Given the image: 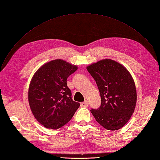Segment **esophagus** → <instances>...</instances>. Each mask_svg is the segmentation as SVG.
<instances>
[{
  "mask_svg": "<svg viewBox=\"0 0 160 160\" xmlns=\"http://www.w3.org/2000/svg\"><path fill=\"white\" fill-rule=\"evenodd\" d=\"M89 106V103L88 101H85L81 103V107H88Z\"/></svg>",
  "mask_w": 160,
  "mask_h": 160,
  "instance_id": "obj_1",
  "label": "esophagus"
}]
</instances>
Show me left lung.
<instances>
[{
  "label": "left lung",
  "mask_w": 160,
  "mask_h": 160,
  "mask_svg": "<svg viewBox=\"0 0 160 160\" xmlns=\"http://www.w3.org/2000/svg\"><path fill=\"white\" fill-rule=\"evenodd\" d=\"M99 89L101 106L90 110L96 121L108 131L124 127L131 118L137 102L135 82L122 64L104 59L87 67Z\"/></svg>",
  "instance_id": "obj_1"
}]
</instances>
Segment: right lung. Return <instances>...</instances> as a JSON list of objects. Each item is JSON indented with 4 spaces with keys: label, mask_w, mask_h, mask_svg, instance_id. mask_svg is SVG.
<instances>
[{
    "label": "right lung",
    "mask_w": 160,
    "mask_h": 160,
    "mask_svg": "<svg viewBox=\"0 0 160 160\" xmlns=\"http://www.w3.org/2000/svg\"><path fill=\"white\" fill-rule=\"evenodd\" d=\"M77 67L57 59L42 66L29 84L28 100L34 117L47 128L58 129L66 124L79 108L72 100L67 79Z\"/></svg>",
    "instance_id": "right-lung-1"
}]
</instances>
